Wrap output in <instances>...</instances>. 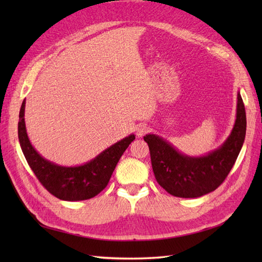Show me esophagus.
<instances>
[{"mask_svg":"<svg viewBox=\"0 0 262 262\" xmlns=\"http://www.w3.org/2000/svg\"><path fill=\"white\" fill-rule=\"evenodd\" d=\"M148 130H149V127L147 125L141 124V125H138L136 127V135L138 137H143L144 135L146 134V133H148Z\"/></svg>","mask_w":262,"mask_h":262,"instance_id":"obj_1","label":"esophagus"}]
</instances>
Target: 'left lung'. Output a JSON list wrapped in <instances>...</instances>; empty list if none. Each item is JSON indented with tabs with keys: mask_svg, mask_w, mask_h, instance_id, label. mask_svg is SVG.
I'll return each mask as SVG.
<instances>
[{
	"mask_svg": "<svg viewBox=\"0 0 262 262\" xmlns=\"http://www.w3.org/2000/svg\"><path fill=\"white\" fill-rule=\"evenodd\" d=\"M247 130L246 108L237 93L236 119L223 145L204 157L181 154L170 143L154 134L144 136L151 153L152 168L159 185L172 196L197 198L219 188L234 165Z\"/></svg>",
	"mask_w": 262,
	"mask_h": 262,
	"instance_id": "left-lung-1",
	"label": "left lung"
}]
</instances>
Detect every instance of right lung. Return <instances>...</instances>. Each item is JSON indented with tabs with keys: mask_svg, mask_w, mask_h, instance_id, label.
Returning <instances> with one entry per match:
<instances>
[{
	"mask_svg": "<svg viewBox=\"0 0 262 262\" xmlns=\"http://www.w3.org/2000/svg\"><path fill=\"white\" fill-rule=\"evenodd\" d=\"M25 105L26 99L19 114V142L28 164L41 185L53 196L68 202L90 199L101 192L107 187L121 155L135 140V136L132 134L122 138L85 164L62 166L43 159L32 147L26 130Z\"/></svg>",
	"mask_w": 262,
	"mask_h": 262,
	"instance_id": "right-lung-1",
	"label": "right lung"
}]
</instances>
